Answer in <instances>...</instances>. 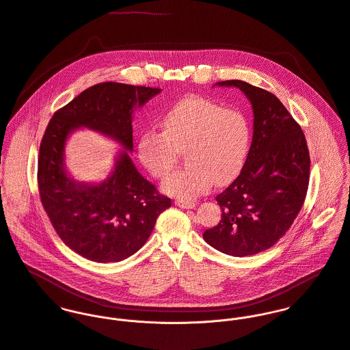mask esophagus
Returning <instances> with one entry per match:
<instances>
[{
  "mask_svg": "<svg viewBox=\"0 0 350 350\" xmlns=\"http://www.w3.org/2000/svg\"><path fill=\"white\" fill-rule=\"evenodd\" d=\"M174 204L181 207V208H187V210H191V208L196 207V204L193 202H185V200H176Z\"/></svg>",
  "mask_w": 350,
  "mask_h": 350,
  "instance_id": "esophagus-1",
  "label": "esophagus"
}]
</instances>
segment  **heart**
<instances>
[{"instance_id": "heart-1", "label": "heart", "mask_w": 350, "mask_h": 350, "mask_svg": "<svg viewBox=\"0 0 350 350\" xmlns=\"http://www.w3.org/2000/svg\"><path fill=\"white\" fill-rule=\"evenodd\" d=\"M252 140L247 116L237 108L202 97H188L172 107L162 119V133L146 130L138 142L142 165L155 178L166 177L185 151L187 167L162 183V191L189 202L238 177Z\"/></svg>"}]
</instances>
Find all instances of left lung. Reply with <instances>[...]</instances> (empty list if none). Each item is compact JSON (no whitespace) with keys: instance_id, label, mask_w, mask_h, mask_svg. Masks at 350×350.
I'll list each match as a JSON object with an SVG mask.
<instances>
[{"instance_id":"left-lung-1","label":"left lung","mask_w":350,"mask_h":350,"mask_svg":"<svg viewBox=\"0 0 350 350\" xmlns=\"http://www.w3.org/2000/svg\"><path fill=\"white\" fill-rule=\"evenodd\" d=\"M217 85L235 86L246 94L254 133L239 176L216 196L221 220L203 238L228 256H253L276 245L301 210L310 152L301 127L273 93L239 79Z\"/></svg>"}]
</instances>
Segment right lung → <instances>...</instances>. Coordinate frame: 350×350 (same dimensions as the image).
Segmentation results:
<instances>
[{
    "label": "right lung",
    "mask_w": 350,
    "mask_h": 350,
    "mask_svg": "<svg viewBox=\"0 0 350 350\" xmlns=\"http://www.w3.org/2000/svg\"><path fill=\"white\" fill-rule=\"evenodd\" d=\"M159 92L120 82L93 85L59 108L44 131L38 158L42 206L64 243L90 261L118 262L137 253L172 200L140 176L126 151L104 183H75L64 165L66 139L88 127L133 151V108Z\"/></svg>",
    "instance_id": "add662e5"
}]
</instances>
